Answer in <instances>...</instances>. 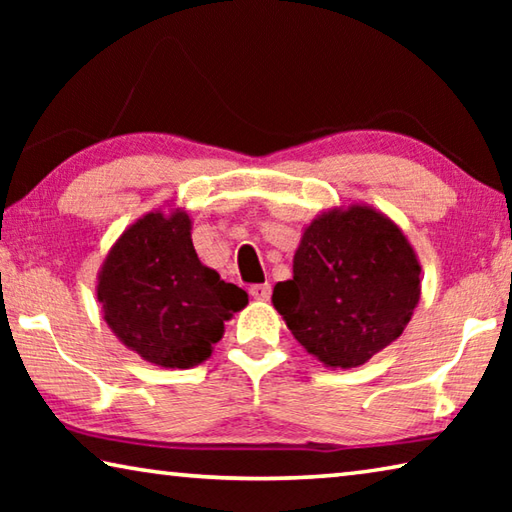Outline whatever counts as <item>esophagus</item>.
<instances>
[{
    "label": "esophagus",
    "instance_id": "1",
    "mask_svg": "<svg viewBox=\"0 0 512 512\" xmlns=\"http://www.w3.org/2000/svg\"><path fill=\"white\" fill-rule=\"evenodd\" d=\"M250 296L255 300H268L271 298V284H253V287H250Z\"/></svg>",
    "mask_w": 512,
    "mask_h": 512
}]
</instances>
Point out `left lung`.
Instances as JSON below:
<instances>
[{
  "mask_svg": "<svg viewBox=\"0 0 512 512\" xmlns=\"http://www.w3.org/2000/svg\"><path fill=\"white\" fill-rule=\"evenodd\" d=\"M422 266L391 216L366 203L320 212L302 228L293 277L273 307L327 368H357L397 341L420 302Z\"/></svg>",
  "mask_w": 512,
  "mask_h": 512,
  "instance_id": "obj_1",
  "label": "left lung"
}]
</instances>
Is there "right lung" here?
<instances>
[{"mask_svg": "<svg viewBox=\"0 0 512 512\" xmlns=\"http://www.w3.org/2000/svg\"><path fill=\"white\" fill-rule=\"evenodd\" d=\"M97 300L128 350L185 370L212 357L223 323L248 305V293L198 259L192 219L167 205L117 237L97 273Z\"/></svg>", "mask_w": 512, "mask_h": 512, "instance_id": "add662e5", "label": "right lung"}]
</instances>
